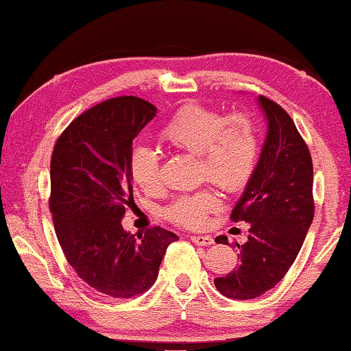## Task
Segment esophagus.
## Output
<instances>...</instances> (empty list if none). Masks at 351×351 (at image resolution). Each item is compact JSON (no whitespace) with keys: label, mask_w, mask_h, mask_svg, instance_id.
<instances>
[{"label":"esophagus","mask_w":351,"mask_h":351,"mask_svg":"<svg viewBox=\"0 0 351 351\" xmlns=\"http://www.w3.org/2000/svg\"><path fill=\"white\" fill-rule=\"evenodd\" d=\"M192 242H195L197 245H211L213 244V237L211 236H190Z\"/></svg>","instance_id":"34e87169"}]
</instances>
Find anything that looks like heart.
Wrapping results in <instances>:
<instances>
[{
  "mask_svg": "<svg viewBox=\"0 0 351 351\" xmlns=\"http://www.w3.org/2000/svg\"><path fill=\"white\" fill-rule=\"evenodd\" d=\"M159 138L177 151L198 158V174L226 192L244 189L252 179L261 156V133L255 119L245 112H223L185 104L159 132ZM130 174L148 195L161 189L159 156L149 146H136L130 156ZM219 197L211 189L177 197L167 206L172 223L200 228L211 211L219 208Z\"/></svg>",
  "mask_w": 351,
  "mask_h": 351,
  "instance_id": "b5f03b06",
  "label": "heart"
}]
</instances>
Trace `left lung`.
<instances>
[{"mask_svg": "<svg viewBox=\"0 0 351 351\" xmlns=\"http://www.w3.org/2000/svg\"><path fill=\"white\" fill-rule=\"evenodd\" d=\"M267 117V136L252 179L231 213L249 223L247 242L237 245L239 265L215 278L232 300L262 296L287 275L296 261L314 218L313 159L308 145L283 107L258 96ZM228 244L226 236L215 239Z\"/></svg>", "mask_w": 351, "mask_h": 351, "instance_id": "8db88e82", "label": "left lung"}]
</instances>
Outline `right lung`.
Listing matches in <instances>:
<instances>
[{
  "label": "right lung",
  "instance_id": "right-lung-1",
  "mask_svg": "<svg viewBox=\"0 0 351 351\" xmlns=\"http://www.w3.org/2000/svg\"><path fill=\"white\" fill-rule=\"evenodd\" d=\"M145 99H107L76 117L55 143L50 213L60 245L81 280L102 295L133 298L153 287L174 232L154 226L127 232L133 205L130 156L135 138L156 117Z\"/></svg>",
  "mask_w": 351,
  "mask_h": 351
}]
</instances>
